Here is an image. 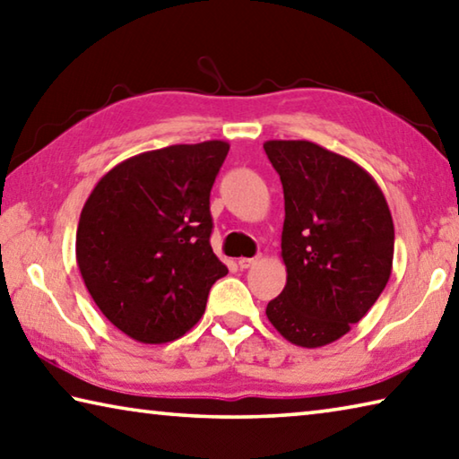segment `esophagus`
<instances>
[{"label":"esophagus","instance_id":"34e87169","mask_svg":"<svg viewBox=\"0 0 459 459\" xmlns=\"http://www.w3.org/2000/svg\"><path fill=\"white\" fill-rule=\"evenodd\" d=\"M259 259L257 257H253V259H248V257H243V259H238V267L240 269H251L255 263H257Z\"/></svg>","mask_w":459,"mask_h":459}]
</instances>
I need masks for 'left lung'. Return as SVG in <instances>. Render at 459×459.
<instances>
[{"label": "left lung", "mask_w": 459, "mask_h": 459, "mask_svg": "<svg viewBox=\"0 0 459 459\" xmlns=\"http://www.w3.org/2000/svg\"><path fill=\"white\" fill-rule=\"evenodd\" d=\"M281 178L283 291L267 304L275 330L320 348L351 332L391 277L394 227L383 190L352 160L304 139L263 143Z\"/></svg>", "instance_id": "1"}]
</instances>
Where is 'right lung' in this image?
Returning <instances> with one entry per match:
<instances>
[{"label":"right lung","mask_w":459,"mask_h":459,"mask_svg":"<svg viewBox=\"0 0 459 459\" xmlns=\"http://www.w3.org/2000/svg\"><path fill=\"white\" fill-rule=\"evenodd\" d=\"M229 147L212 139L134 155L84 202L76 263L100 312L129 338L184 336L229 273L211 247V190Z\"/></svg>","instance_id":"add662e5"}]
</instances>
